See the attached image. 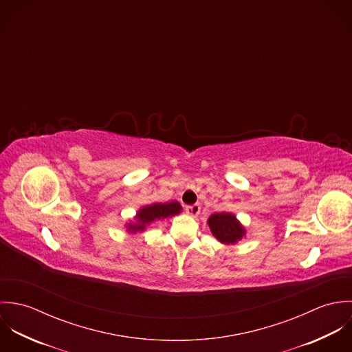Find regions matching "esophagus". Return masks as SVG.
<instances>
[{"instance_id": "esophagus-1", "label": "esophagus", "mask_w": 352, "mask_h": 352, "mask_svg": "<svg viewBox=\"0 0 352 352\" xmlns=\"http://www.w3.org/2000/svg\"><path fill=\"white\" fill-rule=\"evenodd\" d=\"M186 212L191 217H197L199 212H201V206L197 203V204H192V206H187L186 207Z\"/></svg>"}]
</instances>
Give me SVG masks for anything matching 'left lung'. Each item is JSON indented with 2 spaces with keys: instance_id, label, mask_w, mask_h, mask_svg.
Returning <instances> with one entry per match:
<instances>
[{
  "instance_id": "1",
  "label": "left lung",
  "mask_w": 352,
  "mask_h": 352,
  "mask_svg": "<svg viewBox=\"0 0 352 352\" xmlns=\"http://www.w3.org/2000/svg\"><path fill=\"white\" fill-rule=\"evenodd\" d=\"M207 225L212 236L225 245H234L247 234L244 225L232 212H214L208 217Z\"/></svg>"
}]
</instances>
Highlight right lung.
Instances as JSON below:
<instances>
[{"instance_id":"add662e5","label":"right lung","mask_w":352,"mask_h":352,"mask_svg":"<svg viewBox=\"0 0 352 352\" xmlns=\"http://www.w3.org/2000/svg\"><path fill=\"white\" fill-rule=\"evenodd\" d=\"M182 204L179 201H172L166 203H151L148 206L141 207L135 217L126 223V229L129 233H142L145 229L155 221L175 217L176 214L182 212Z\"/></svg>"}]
</instances>
